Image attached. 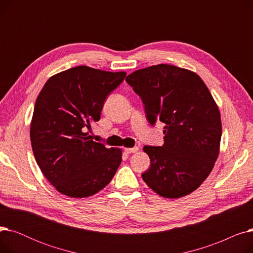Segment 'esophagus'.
<instances>
[{
    "mask_svg": "<svg viewBox=\"0 0 253 253\" xmlns=\"http://www.w3.org/2000/svg\"><path fill=\"white\" fill-rule=\"evenodd\" d=\"M125 152H126L127 154L136 153V152H138V148H137V147H134V148H126V149H125Z\"/></svg>",
    "mask_w": 253,
    "mask_h": 253,
    "instance_id": "34e87169",
    "label": "esophagus"
}]
</instances>
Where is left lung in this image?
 <instances>
[{
	"mask_svg": "<svg viewBox=\"0 0 253 253\" xmlns=\"http://www.w3.org/2000/svg\"><path fill=\"white\" fill-rule=\"evenodd\" d=\"M127 83L140 96L149 122L164 126L162 147L145 145L151 167L142 179L158 195H190L208 177L219 155L218 106L196 73L170 64L135 71Z\"/></svg>",
	"mask_w": 253,
	"mask_h": 253,
	"instance_id": "8db88e82",
	"label": "left lung"
}]
</instances>
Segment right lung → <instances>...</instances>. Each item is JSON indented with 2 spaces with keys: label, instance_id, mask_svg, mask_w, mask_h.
<instances>
[{
  "label": "right lung",
  "instance_id": "obj_1",
  "mask_svg": "<svg viewBox=\"0 0 253 253\" xmlns=\"http://www.w3.org/2000/svg\"><path fill=\"white\" fill-rule=\"evenodd\" d=\"M124 72L80 65L48 79L36 100L31 142L37 164L59 193L93 196L106 187L122 162V150L90 138L104 100L123 82Z\"/></svg>",
  "mask_w": 253,
  "mask_h": 253
}]
</instances>
